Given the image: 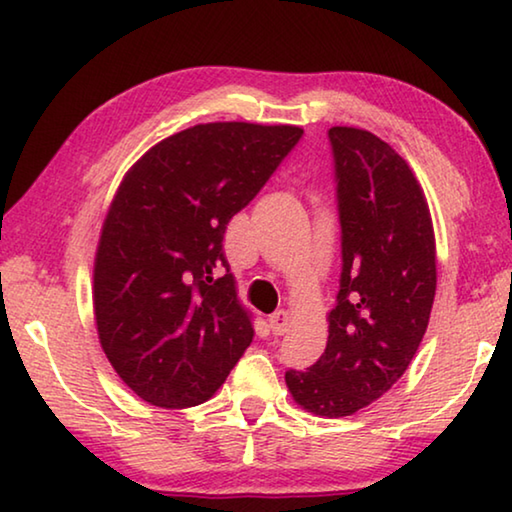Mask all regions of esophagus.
I'll return each mask as SVG.
<instances>
[{
    "label": "esophagus",
    "mask_w": 512,
    "mask_h": 512,
    "mask_svg": "<svg viewBox=\"0 0 512 512\" xmlns=\"http://www.w3.org/2000/svg\"><path fill=\"white\" fill-rule=\"evenodd\" d=\"M289 325H291V314H289V311H284V309L275 311V314L268 318V327H271V332L275 336H282L289 329Z\"/></svg>",
    "instance_id": "1"
}]
</instances>
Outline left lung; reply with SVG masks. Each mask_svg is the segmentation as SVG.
<instances>
[{"label": "left lung", "instance_id": "obj_1", "mask_svg": "<svg viewBox=\"0 0 512 512\" xmlns=\"http://www.w3.org/2000/svg\"><path fill=\"white\" fill-rule=\"evenodd\" d=\"M341 223V280L327 348L287 370L302 409L343 418L379 400L418 352L436 296V241L424 194L400 155L361 128L327 131Z\"/></svg>", "mask_w": 512, "mask_h": 512}]
</instances>
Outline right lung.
<instances>
[{"label": "right lung", "instance_id": "add662e5", "mask_svg": "<svg viewBox=\"0 0 512 512\" xmlns=\"http://www.w3.org/2000/svg\"><path fill=\"white\" fill-rule=\"evenodd\" d=\"M300 137L298 126L198 124L126 173L94 259V318L112 368L144 402H205L253 343L225 228Z\"/></svg>", "mask_w": 512, "mask_h": 512}]
</instances>
